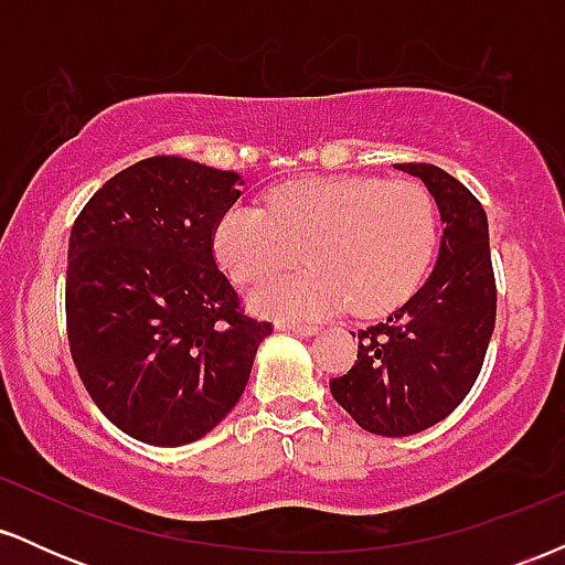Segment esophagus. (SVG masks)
Here are the masks:
<instances>
[{
	"instance_id": "34e87169",
	"label": "esophagus",
	"mask_w": 565,
	"mask_h": 565,
	"mask_svg": "<svg viewBox=\"0 0 565 565\" xmlns=\"http://www.w3.org/2000/svg\"><path fill=\"white\" fill-rule=\"evenodd\" d=\"M278 329H281V332L297 334V337H310V334L319 332V327H313V323H289V321L278 323Z\"/></svg>"
}]
</instances>
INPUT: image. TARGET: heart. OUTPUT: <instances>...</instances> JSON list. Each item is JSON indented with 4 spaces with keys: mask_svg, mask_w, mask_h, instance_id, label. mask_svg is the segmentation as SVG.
I'll list each match as a JSON object with an SVG mask.
<instances>
[{
    "mask_svg": "<svg viewBox=\"0 0 565 565\" xmlns=\"http://www.w3.org/2000/svg\"><path fill=\"white\" fill-rule=\"evenodd\" d=\"M438 238L433 196L419 183L377 178H305L276 188L268 212L236 204L220 215L212 249L233 281L252 284L295 268L249 291L257 313L319 319L348 308L377 316L412 295Z\"/></svg>",
    "mask_w": 565,
    "mask_h": 565,
    "instance_id": "1",
    "label": "heart"
}]
</instances>
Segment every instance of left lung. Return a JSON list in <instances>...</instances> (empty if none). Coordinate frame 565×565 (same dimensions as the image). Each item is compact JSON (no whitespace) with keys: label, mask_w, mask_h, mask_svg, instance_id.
Masks as SVG:
<instances>
[{"label":"left lung","mask_w":565,"mask_h":565,"mask_svg":"<svg viewBox=\"0 0 565 565\" xmlns=\"http://www.w3.org/2000/svg\"><path fill=\"white\" fill-rule=\"evenodd\" d=\"M393 167L436 199L438 260L387 321L361 329L359 361L329 391L364 430L401 438L446 419L470 393L494 332L497 284L481 201L440 167Z\"/></svg>","instance_id":"1"}]
</instances>
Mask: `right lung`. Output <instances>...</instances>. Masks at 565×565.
I'll return each mask as SVG.
<instances>
[{
	"label": "right lung",
	"instance_id": "obj_1",
	"mask_svg": "<svg viewBox=\"0 0 565 565\" xmlns=\"http://www.w3.org/2000/svg\"><path fill=\"white\" fill-rule=\"evenodd\" d=\"M238 185V172L191 159H142L71 228V355L97 408L142 444L185 446L223 423L274 332L242 313L212 257V231Z\"/></svg>",
	"mask_w": 565,
	"mask_h": 565
}]
</instances>
